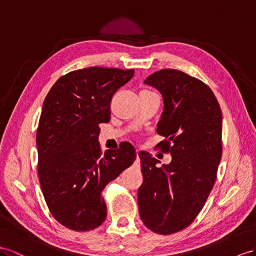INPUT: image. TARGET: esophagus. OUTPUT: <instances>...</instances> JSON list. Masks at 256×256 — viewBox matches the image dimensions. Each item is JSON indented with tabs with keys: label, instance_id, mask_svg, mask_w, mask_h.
Wrapping results in <instances>:
<instances>
[{
	"label": "esophagus",
	"instance_id": "obj_1",
	"mask_svg": "<svg viewBox=\"0 0 256 256\" xmlns=\"http://www.w3.org/2000/svg\"><path fill=\"white\" fill-rule=\"evenodd\" d=\"M138 152H140V150L137 149V150H136L137 158H136V161H135V164H136V166H140V158H138Z\"/></svg>",
	"mask_w": 256,
	"mask_h": 256
}]
</instances>
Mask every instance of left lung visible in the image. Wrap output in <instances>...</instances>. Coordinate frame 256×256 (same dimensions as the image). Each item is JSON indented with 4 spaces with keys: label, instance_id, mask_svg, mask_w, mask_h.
Returning a JSON list of instances; mask_svg holds the SVG:
<instances>
[{
    "label": "left lung",
    "instance_id": "1",
    "mask_svg": "<svg viewBox=\"0 0 256 256\" xmlns=\"http://www.w3.org/2000/svg\"><path fill=\"white\" fill-rule=\"evenodd\" d=\"M145 84L162 95L156 132L166 140L158 146L172 161L158 168L149 152H138L140 215L150 230L171 234L192 224L214 186L222 158V111L206 84L180 70L156 71Z\"/></svg>",
    "mask_w": 256,
    "mask_h": 256
}]
</instances>
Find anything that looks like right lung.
<instances>
[{"instance_id": "right-lung-1", "label": "right lung", "mask_w": 256, "mask_h": 256, "mask_svg": "<svg viewBox=\"0 0 256 256\" xmlns=\"http://www.w3.org/2000/svg\"><path fill=\"white\" fill-rule=\"evenodd\" d=\"M134 70L90 67L58 78L43 102L36 132L38 173L57 222L76 232L100 226L107 215L102 190L133 164L132 144L102 154L100 124L110 121V102Z\"/></svg>"}]
</instances>
